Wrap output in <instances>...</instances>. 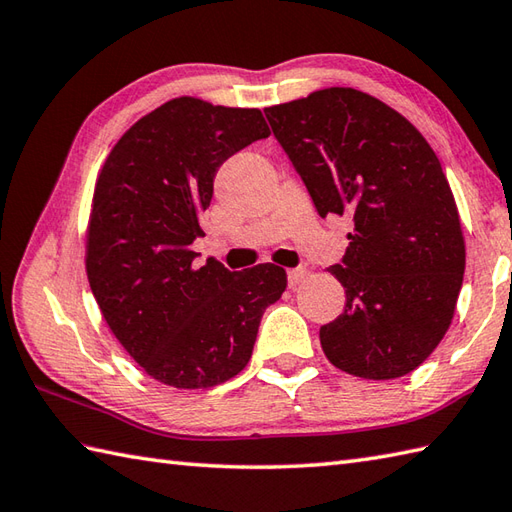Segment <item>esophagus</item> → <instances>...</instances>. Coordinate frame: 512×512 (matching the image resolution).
<instances>
[{"label": "esophagus", "instance_id": "obj_1", "mask_svg": "<svg viewBox=\"0 0 512 512\" xmlns=\"http://www.w3.org/2000/svg\"><path fill=\"white\" fill-rule=\"evenodd\" d=\"M304 276H306V269H304V267L289 269V271H287V282H289V287L300 285V282L304 280Z\"/></svg>", "mask_w": 512, "mask_h": 512}]
</instances>
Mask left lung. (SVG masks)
Segmentation results:
<instances>
[{
    "label": "left lung",
    "instance_id": "8db88e82",
    "mask_svg": "<svg viewBox=\"0 0 512 512\" xmlns=\"http://www.w3.org/2000/svg\"><path fill=\"white\" fill-rule=\"evenodd\" d=\"M322 219L350 217L342 315L324 355L361 379H396L445 337L464 276L456 201L434 149L399 111L350 87L265 109Z\"/></svg>",
    "mask_w": 512,
    "mask_h": 512
}]
</instances>
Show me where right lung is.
<instances>
[{
  "instance_id": "add662e5",
  "label": "right lung",
  "mask_w": 512,
  "mask_h": 512,
  "mask_svg": "<svg viewBox=\"0 0 512 512\" xmlns=\"http://www.w3.org/2000/svg\"><path fill=\"white\" fill-rule=\"evenodd\" d=\"M269 138L258 109L173 98L113 146L96 181L87 278L102 317L155 381L212 388L241 372L260 317L287 289L271 263L230 271L195 265L199 217L221 164Z\"/></svg>"
}]
</instances>
